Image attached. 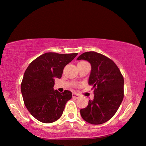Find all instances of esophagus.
<instances>
[{
    "label": "esophagus",
    "instance_id": "esophagus-1",
    "mask_svg": "<svg viewBox=\"0 0 146 146\" xmlns=\"http://www.w3.org/2000/svg\"><path fill=\"white\" fill-rule=\"evenodd\" d=\"M73 98H75V99H77L79 98V95L77 94L76 93H73Z\"/></svg>",
    "mask_w": 146,
    "mask_h": 146
}]
</instances>
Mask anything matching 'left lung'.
Here are the masks:
<instances>
[{
    "mask_svg": "<svg viewBox=\"0 0 146 146\" xmlns=\"http://www.w3.org/2000/svg\"><path fill=\"white\" fill-rule=\"evenodd\" d=\"M81 59L91 63L89 84L94 89V99L80 110L81 115L89 123L102 124L115 115L123 101V77L116 64L102 54L85 52L77 58Z\"/></svg>",
    "mask_w": 146,
    "mask_h": 146,
    "instance_id": "left-lung-1",
    "label": "left lung"
}]
</instances>
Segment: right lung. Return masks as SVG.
I'll list each match as a JSON object with an SVG mask.
<instances>
[{"label":"right lung","instance_id":"obj_1","mask_svg":"<svg viewBox=\"0 0 146 146\" xmlns=\"http://www.w3.org/2000/svg\"><path fill=\"white\" fill-rule=\"evenodd\" d=\"M78 53H46L29 64L21 83L24 104L30 113L40 122L52 123L61 117L72 93L54 90L55 79H60L64 67Z\"/></svg>","mask_w":146,"mask_h":146}]
</instances>
